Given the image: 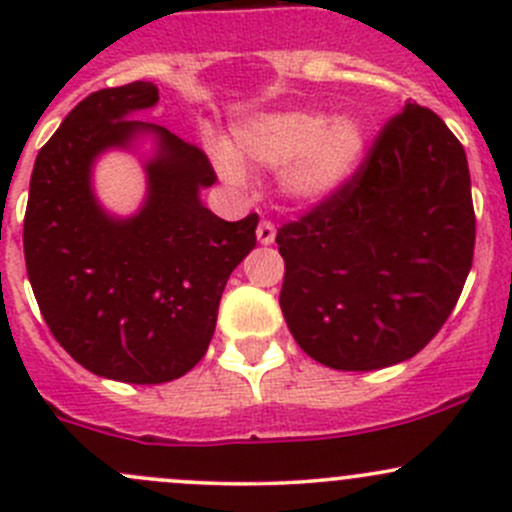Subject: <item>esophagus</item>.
Returning a JSON list of instances; mask_svg holds the SVG:
<instances>
[{"label":"esophagus","instance_id":"1","mask_svg":"<svg viewBox=\"0 0 512 512\" xmlns=\"http://www.w3.org/2000/svg\"><path fill=\"white\" fill-rule=\"evenodd\" d=\"M275 225L270 223V220H262L260 225H257V240H260V245H272L275 242Z\"/></svg>","mask_w":512,"mask_h":512}]
</instances>
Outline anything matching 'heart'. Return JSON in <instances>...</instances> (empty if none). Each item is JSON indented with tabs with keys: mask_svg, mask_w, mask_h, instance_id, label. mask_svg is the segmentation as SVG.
<instances>
[{
	"mask_svg": "<svg viewBox=\"0 0 512 512\" xmlns=\"http://www.w3.org/2000/svg\"><path fill=\"white\" fill-rule=\"evenodd\" d=\"M364 128L354 118H327L314 111L260 116L237 131V156L257 165L285 163L282 190L299 203H324L352 180L364 158ZM230 148H215V163L230 183L245 180V168Z\"/></svg>",
	"mask_w": 512,
	"mask_h": 512,
	"instance_id": "b5f03b06",
	"label": "heart"
}]
</instances>
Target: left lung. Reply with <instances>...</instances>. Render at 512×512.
Returning <instances> with one entry per match:
<instances>
[{
    "mask_svg": "<svg viewBox=\"0 0 512 512\" xmlns=\"http://www.w3.org/2000/svg\"><path fill=\"white\" fill-rule=\"evenodd\" d=\"M275 240L280 307L304 354L339 371L411 359L446 324L473 265L466 151L431 108L406 103L352 180Z\"/></svg>",
    "mask_w": 512,
    "mask_h": 512,
    "instance_id": "left-lung-1",
    "label": "left lung"
}]
</instances>
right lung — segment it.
Instances as JSON below:
<instances>
[{"instance_id": "obj_1", "label": "right lung", "mask_w": 512, "mask_h": 512, "mask_svg": "<svg viewBox=\"0 0 512 512\" xmlns=\"http://www.w3.org/2000/svg\"><path fill=\"white\" fill-rule=\"evenodd\" d=\"M156 101L151 81L86 96L36 156L24 215L27 275L54 339L128 384L173 381L203 359L227 277L257 242L255 213L227 223L200 203L218 175L198 146L128 118ZM148 130L159 156L147 205L116 221L90 193V165Z\"/></svg>"}]
</instances>
